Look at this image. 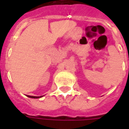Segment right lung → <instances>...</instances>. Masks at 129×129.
Segmentation results:
<instances>
[{"instance_id": "1", "label": "right lung", "mask_w": 129, "mask_h": 129, "mask_svg": "<svg viewBox=\"0 0 129 129\" xmlns=\"http://www.w3.org/2000/svg\"><path fill=\"white\" fill-rule=\"evenodd\" d=\"M28 97H29V98H41V97H42L43 96H27Z\"/></svg>"}]
</instances>
